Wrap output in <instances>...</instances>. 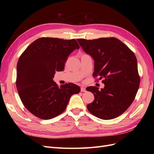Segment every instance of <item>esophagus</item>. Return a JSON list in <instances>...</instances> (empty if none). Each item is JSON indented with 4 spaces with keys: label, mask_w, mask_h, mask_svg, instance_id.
<instances>
[{
    "label": "esophagus",
    "mask_w": 154,
    "mask_h": 154,
    "mask_svg": "<svg viewBox=\"0 0 154 154\" xmlns=\"http://www.w3.org/2000/svg\"><path fill=\"white\" fill-rule=\"evenodd\" d=\"M86 88L84 87H81V92H85Z\"/></svg>",
    "instance_id": "1"
}]
</instances>
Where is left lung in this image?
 I'll list each match as a JSON object with an SVG mask.
<instances>
[{
    "mask_svg": "<svg viewBox=\"0 0 154 154\" xmlns=\"http://www.w3.org/2000/svg\"><path fill=\"white\" fill-rule=\"evenodd\" d=\"M83 50L94 60L93 77L103 80V88L88 87L94 100L88 110L102 119L118 117L127 110L136 96L140 83L137 59L133 51L114 37L78 39ZM97 81V79L96 80Z\"/></svg>",
    "mask_w": 154,
    "mask_h": 154,
    "instance_id": "left-lung-1",
    "label": "left lung"
}]
</instances>
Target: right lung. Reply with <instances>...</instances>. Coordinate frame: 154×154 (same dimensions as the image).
Returning a JSON list of instances; mask_svg holds the SVG:
<instances>
[{"instance_id": "obj_1", "label": "right lung", "mask_w": 154, "mask_h": 154, "mask_svg": "<svg viewBox=\"0 0 154 154\" xmlns=\"http://www.w3.org/2000/svg\"><path fill=\"white\" fill-rule=\"evenodd\" d=\"M79 48L75 39L42 37L20 55L16 86L23 105L31 114L42 119L57 117L66 110L71 96L80 92L72 83L58 87L53 80L56 71L64 70L69 55Z\"/></svg>"}]
</instances>
